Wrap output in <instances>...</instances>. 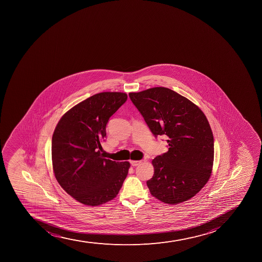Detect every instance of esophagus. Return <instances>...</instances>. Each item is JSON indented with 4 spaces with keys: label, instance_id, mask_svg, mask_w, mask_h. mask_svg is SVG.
I'll list each match as a JSON object with an SVG mask.
<instances>
[{
    "label": "esophagus",
    "instance_id": "1",
    "mask_svg": "<svg viewBox=\"0 0 262 262\" xmlns=\"http://www.w3.org/2000/svg\"><path fill=\"white\" fill-rule=\"evenodd\" d=\"M142 163V161H130V164H132V166H138Z\"/></svg>",
    "mask_w": 262,
    "mask_h": 262
}]
</instances>
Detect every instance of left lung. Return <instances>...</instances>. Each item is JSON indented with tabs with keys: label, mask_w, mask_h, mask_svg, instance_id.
<instances>
[{
	"label": "left lung",
	"mask_w": 262,
	"mask_h": 262,
	"mask_svg": "<svg viewBox=\"0 0 262 262\" xmlns=\"http://www.w3.org/2000/svg\"><path fill=\"white\" fill-rule=\"evenodd\" d=\"M129 98L154 135H166L169 148L152 161L147 181L150 194L166 204L194 196L209 180L213 166V136L199 106L165 87L130 92Z\"/></svg>",
	"instance_id": "obj_1"
}]
</instances>
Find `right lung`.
Wrapping results in <instances>:
<instances>
[{"label":"right lung","instance_id":"add662e5","mask_svg":"<svg viewBox=\"0 0 262 262\" xmlns=\"http://www.w3.org/2000/svg\"><path fill=\"white\" fill-rule=\"evenodd\" d=\"M127 100L126 93L101 92L69 109L52 137L55 179L76 201L99 206L119 194L129 162L105 158L101 144L108 119Z\"/></svg>","mask_w":262,"mask_h":262}]
</instances>
